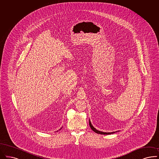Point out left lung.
Returning a JSON list of instances; mask_svg holds the SVG:
<instances>
[{"mask_svg": "<svg viewBox=\"0 0 159 159\" xmlns=\"http://www.w3.org/2000/svg\"><path fill=\"white\" fill-rule=\"evenodd\" d=\"M89 126H90L91 129H93V131H94L95 133H98V134H113V133H115V132H111V133H106V132H102V131H98V130H97L96 129H95L94 127L93 126V125H92V124L91 123L90 120H89ZM116 132H117V131H116Z\"/></svg>", "mask_w": 159, "mask_h": 159, "instance_id": "1", "label": "left lung"}]
</instances>
